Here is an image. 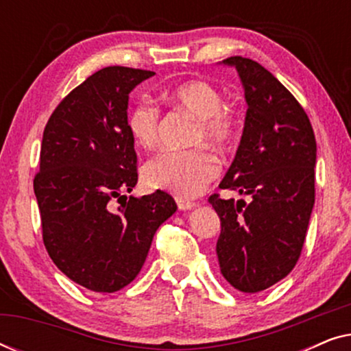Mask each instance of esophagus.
I'll return each mask as SVG.
<instances>
[{"label": "esophagus", "instance_id": "1", "mask_svg": "<svg viewBox=\"0 0 351 351\" xmlns=\"http://www.w3.org/2000/svg\"><path fill=\"white\" fill-rule=\"evenodd\" d=\"M177 203V208H179L180 210H189V209H193L196 208V203H193V201H186V199H182V198H177L176 199Z\"/></svg>", "mask_w": 351, "mask_h": 351}]
</instances>
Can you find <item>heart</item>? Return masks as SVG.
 Listing matches in <instances>:
<instances>
[{
  "mask_svg": "<svg viewBox=\"0 0 351 351\" xmlns=\"http://www.w3.org/2000/svg\"><path fill=\"white\" fill-rule=\"evenodd\" d=\"M162 99L198 118L193 143L206 141L217 150H225L233 143L238 132L237 114L223 105V95L213 83L204 80L185 81L162 90ZM126 126L138 147H155L160 131V108L148 99L137 100L129 108ZM219 172L217 156L201 145L191 150L160 152L145 162L142 177L152 189L167 190L179 198H193L208 189Z\"/></svg>",
  "mask_w": 351,
  "mask_h": 351,
  "instance_id": "b5f03b06",
  "label": "heart"
}]
</instances>
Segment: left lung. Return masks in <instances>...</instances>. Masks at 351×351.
Instances as JSON below:
<instances>
[{"label": "left lung", "mask_w": 351, "mask_h": 351, "mask_svg": "<svg viewBox=\"0 0 351 351\" xmlns=\"http://www.w3.org/2000/svg\"><path fill=\"white\" fill-rule=\"evenodd\" d=\"M241 78L247 112L237 156L220 189L251 201L209 196L220 217V271L234 289L261 292L286 278L299 261L315 204L316 141L305 110L256 60L222 62Z\"/></svg>", "instance_id": "obj_1"}]
</instances>
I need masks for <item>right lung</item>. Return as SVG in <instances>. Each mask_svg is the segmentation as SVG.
<instances>
[{
    "label": "right lung",
    "mask_w": 351,
    "mask_h": 351,
    "mask_svg": "<svg viewBox=\"0 0 351 351\" xmlns=\"http://www.w3.org/2000/svg\"><path fill=\"white\" fill-rule=\"evenodd\" d=\"M153 75L118 65L95 71L57 105L43 132L33 180L43 241L64 275L94 292L128 286L158 227L177 209L161 190L142 198L123 195L137 184L126 126L129 93Z\"/></svg>",
    "instance_id": "add662e5"
}]
</instances>
